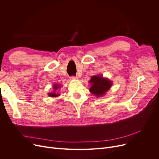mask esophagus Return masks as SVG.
I'll use <instances>...</instances> for the list:
<instances>
[{
  "label": "esophagus",
  "mask_w": 159,
  "mask_h": 159,
  "mask_svg": "<svg viewBox=\"0 0 159 159\" xmlns=\"http://www.w3.org/2000/svg\"><path fill=\"white\" fill-rule=\"evenodd\" d=\"M70 79H77L78 77L77 76H71L70 77Z\"/></svg>",
  "instance_id": "34e87169"
}]
</instances>
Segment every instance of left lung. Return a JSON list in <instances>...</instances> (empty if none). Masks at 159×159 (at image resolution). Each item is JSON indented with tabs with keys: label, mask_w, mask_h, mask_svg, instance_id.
<instances>
[{
	"label": "left lung",
	"mask_w": 159,
	"mask_h": 159,
	"mask_svg": "<svg viewBox=\"0 0 159 159\" xmlns=\"http://www.w3.org/2000/svg\"><path fill=\"white\" fill-rule=\"evenodd\" d=\"M89 82L91 84V86L89 88L90 92L97 97L103 96L112 85L111 81L107 79L103 78L100 75H95L91 77Z\"/></svg>",
	"instance_id": "obj_1"
}]
</instances>
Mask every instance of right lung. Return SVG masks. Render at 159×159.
Returning a JSON list of instances; mask_svg holds the SVG:
<instances>
[{
    "label": "right lung",
    "instance_id": "1",
    "mask_svg": "<svg viewBox=\"0 0 159 159\" xmlns=\"http://www.w3.org/2000/svg\"><path fill=\"white\" fill-rule=\"evenodd\" d=\"M61 88V86H60V85H57V84H54V85H53V89H54L55 91H56L57 88ZM48 95H49V97H55L59 96L60 94L56 93V92H55V91H53V93H48Z\"/></svg>",
    "mask_w": 159,
    "mask_h": 159
}]
</instances>
